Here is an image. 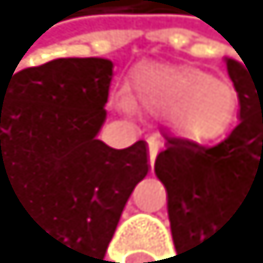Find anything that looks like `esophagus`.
Listing matches in <instances>:
<instances>
[{
    "label": "esophagus",
    "mask_w": 263,
    "mask_h": 263,
    "mask_svg": "<svg viewBox=\"0 0 263 263\" xmlns=\"http://www.w3.org/2000/svg\"><path fill=\"white\" fill-rule=\"evenodd\" d=\"M147 145H149V164H154L156 156H158V149H160V140L158 138H149Z\"/></svg>",
    "instance_id": "1"
}]
</instances>
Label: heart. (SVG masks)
Wrapping results in <instances>:
<instances>
[{
  "label": "heart",
  "mask_w": 263,
  "mask_h": 263,
  "mask_svg": "<svg viewBox=\"0 0 263 263\" xmlns=\"http://www.w3.org/2000/svg\"><path fill=\"white\" fill-rule=\"evenodd\" d=\"M129 101L156 116H171L186 140H222L237 121V89L189 65H145L134 74Z\"/></svg>",
  "instance_id": "heart-1"
}]
</instances>
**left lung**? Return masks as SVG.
Instances as JSON below:
<instances>
[{"label": "left lung", "instance_id": "obj_1", "mask_svg": "<svg viewBox=\"0 0 263 263\" xmlns=\"http://www.w3.org/2000/svg\"><path fill=\"white\" fill-rule=\"evenodd\" d=\"M227 70L239 96V125L213 147L164 136L154 164L167 189L174 259L182 263L198 261V246L220 235L244 206L263 204V65L227 59Z\"/></svg>", "mask_w": 263, "mask_h": 263}]
</instances>
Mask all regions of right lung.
<instances>
[{"instance_id":"1","label":"right lung","mask_w":263,"mask_h":263,"mask_svg":"<svg viewBox=\"0 0 263 263\" xmlns=\"http://www.w3.org/2000/svg\"><path fill=\"white\" fill-rule=\"evenodd\" d=\"M111 67L89 57L0 72V211L28 222L46 263L105 261L149 171L145 140L111 149L96 138Z\"/></svg>"}]
</instances>
